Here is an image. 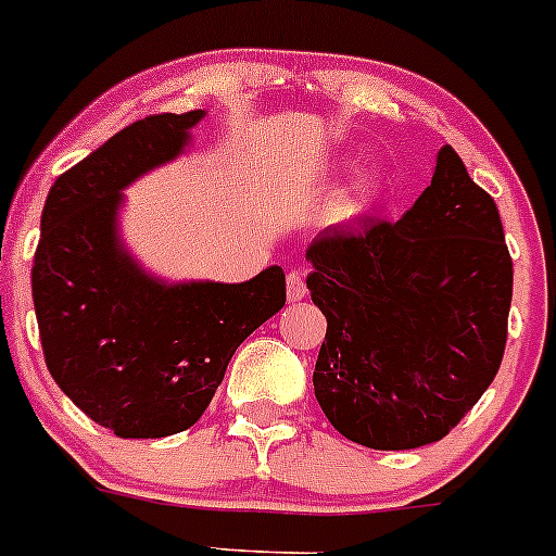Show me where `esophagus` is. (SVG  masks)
<instances>
[{"mask_svg":"<svg viewBox=\"0 0 556 556\" xmlns=\"http://www.w3.org/2000/svg\"><path fill=\"white\" fill-rule=\"evenodd\" d=\"M306 279H303L301 271H290L288 274V301L295 303V301H303L306 298Z\"/></svg>","mask_w":556,"mask_h":556,"instance_id":"obj_1","label":"esophagus"}]
</instances>
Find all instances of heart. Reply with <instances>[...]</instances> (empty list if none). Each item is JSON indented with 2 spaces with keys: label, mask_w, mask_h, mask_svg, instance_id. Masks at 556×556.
Returning a JSON list of instances; mask_svg holds the SVG:
<instances>
[{
  "label": "heart",
  "mask_w": 556,
  "mask_h": 556,
  "mask_svg": "<svg viewBox=\"0 0 556 556\" xmlns=\"http://www.w3.org/2000/svg\"><path fill=\"white\" fill-rule=\"evenodd\" d=\"M377 198V181L371 176H364L356 187H351L348 192L334 198V203L327 208V222H351V218L362 216L364 211H369V205Z\"/></svg>",
  "instance_id": "b5f03b06"
}]
</instances>
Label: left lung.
Masks as SVG:
<instances>
[{
	"instance_id": "1",
	"label": "left lung",
	"mask_w": 556,
	"mask_h": 556,
	"mask_svg": "<svg viewBox=\"0 0 556 556\" xmlns=\"http://www.w3.org/2000/svg\"><path fill=\"white\" fill-rule=\"evenodd\" d=\"M306 258L327 316L314 393L334 430L377 451L446 438L504 358L511 258L491 194L443 144L399 222L329 227Z\"/></svg>"
}]
</instances>
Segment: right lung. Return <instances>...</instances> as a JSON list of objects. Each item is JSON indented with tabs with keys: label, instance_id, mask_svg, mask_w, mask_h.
<instances>
[{
	"label": "right lung",
	"instance_id": "1",
	"mask_svg": "<svg viewBox=\"0 0 556 556\" xmlns=\"http://www.w3.org/2000/svg\"><path fill=\"white\" fill-rule=\"evenodd\" d=\"M203 115L134 121L58 176L41 211L30 292L47 369L118 438L192 427L242 340L285 306L279 266L240 285H166L121 242V189L181 155Z\"/></svg>",
	"mask_w": 556,
	"mask_h": 556
}]
</instances>
